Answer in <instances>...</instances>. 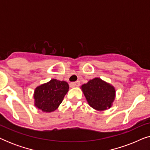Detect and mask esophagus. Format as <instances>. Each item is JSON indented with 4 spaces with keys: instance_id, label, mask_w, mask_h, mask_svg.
Instances as JSON below:
<instances>
[{
    "instance_id": "esophagus-1",
    "label": "esophagus",
    "mask_w": 150,
    "mask_h": 150,
    "mask_svg": "<svg viewBox=\"0 0 150 150\" xmlns=\"http://www.w3.org/2000/svg\"><path fill=\"white\" fill-rule=\"evenodd\" d=\"M70 85L71 87H78V86L80 85V82L76 81V82H74V83H71Z\"/></svg>"
}]
</instances>
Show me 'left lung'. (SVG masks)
I'll return each mask as SVG.
<instances>
[{
	"label": "left lung",
	"instance_id": "obj_1",
	"mask_svg": "<svg viewBox=\"0 0 150 150\" xmlns=\"http://www.w3.org/2000/svg\"><path fill=\"white\" fill-rule=\"evenodd\" d=\"M81 88L88 103L96 110L109 108L115 100V88L99 78L90 80Z\"/></svg>",
	"mask_w": 150,
	"mask_h": 150
}]
</instances>
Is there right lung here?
I'll return each instance as SVG.
<instances>
[{
	"instance_id": "obj_1",
	"label": "right lung",
	"mask_w": 150,
	"mask_h": 150,
	"mask_svg": "<svg viewBox=\"0 0 150 150\" xmlns=\"http://www.w3.org/2000/svg\"><path fill=\"white\" fill-rule=\"evenodd\" d=\"M68 89L67 82L52 79L36 88L34 93L35 106L44 112L54 111L62 102Z\"/></svg>"
}]
</instances>
